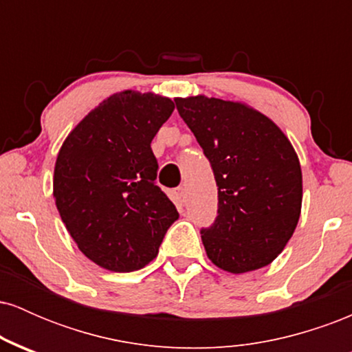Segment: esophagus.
Instances as JSON below:
<instances>
[{
	"instance_id": "esophagus-1",
	"label": "esophagus",
	"mask_w": 352,
	"mask_h": 352,
	"mask_svg": "<svg viewBox=\"0 0 352 352\" xmlns=\"http://www.w3.org/2000/svg\"><path fill=\"white\" fill-rule=\"evenodd\" d=\"M172 197H173V201H175L177 205H184L185 204V199H187V197H185V188L184 187H179V188H175L172 192Z\"/></svg>"
}]
</instances>
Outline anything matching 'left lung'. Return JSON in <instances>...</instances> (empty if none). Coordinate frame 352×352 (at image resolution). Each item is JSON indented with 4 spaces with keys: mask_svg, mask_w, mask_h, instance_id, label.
<instances>
[{
    "mask_svg": "<svg viewBox=\"0 0 352 352\" xmlns=\"http://www.w3.org/2000/svg\"><path fill=\"white\" fill-rule=\"evenodd\" d=\"M175 104L217 180L218 217L200 232L210 261L233 274L270 265L301 215L302 175L292 142L243 102L200 94Z\"/></svg>",
    "mask_w": 352,
    "mask_h": 352,
    "instance_id": "obj_1",
    "label": "left lung"
}]
</instances>
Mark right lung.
Returning a JSON list of instances; mask_svg holds the SVG:
<instances>
[{
  "mask_svg": "<svg viewBox=\"0 0 352 352\" xmlns=\"http://www.w3.org/2000/svg\"><path fill=\"white\" fill-rule=\"evenodd\" d=\"M172 99L122 91L92 109L58 153L52 195L78 248L109 272L144 268L179 218L155 185L151 142L172 116Z\"/></svg>",
  "mask_w": 352,
  "mask_h": 352,
  "instance_id": "obj_1",
  "label": "right lung"
}]
</instances>
